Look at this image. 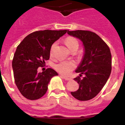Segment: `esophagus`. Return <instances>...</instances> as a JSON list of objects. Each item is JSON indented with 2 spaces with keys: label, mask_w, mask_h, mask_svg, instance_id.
<instances>
[{
  "label": "esophagus",
  "mask_w": 125,
  "mask_h": 125,
  "mask_svg": "<svg viewBox=\"0 0 125 125\" xmlns=\"http://www.w3.org/2000/svg\"><path fill=\"white\" fill-rule=\"evenodd\" d=\"M60 76L61 77H62L64 79L66 80V81H71V80H72L71 77H69L64 76V75H60Z\"/></svg>",
  "instance_id": "obj_1"
}]
</instances>
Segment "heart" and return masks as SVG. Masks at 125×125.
<instances>
[{
    "label": "heart",
    "instance_id": "b5f03b06",
    "mask_svg": "<svg viewBox=\"0 0 125 125\" xmlns=\"http://www.w3.org/2000/svg\"><path fill=\"white\" fill-rule=\"evenodd\" d=\"M66 44L69 49L71 50L74 46H78L79 43L77 40L74 38L69 37L66 40ZM56 43H54L51 48L50 52L52 54L53 49L54 48ZM75 64L73 61H63L59 62V63L54 65V69L59 73L64 75H68L71 73V72L73 70L75 67Z\"/></svg>",
    "mask_w": 125,
    "mask_h": 125
}]
</instances>
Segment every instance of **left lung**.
Returning <instances> with one entry per match:
<instances>
[{
    "label": "left lung",
    "mask_w": 125,
    "mask_h": 125,
    "mask_svg": "<svg viewBox=\"0 0 125 125\" xmlns=\"http://www.w3.org/2000/svg\"><path fill=\"white\" fill-rule=\"evenodd\" d=\"M67 34L78 38L83 46V57L75 73L80 77L74 79L79 83L78 90L71 92L72 95L81 101L94 98L108 81L112 71V55L107 44L94 32L85 30H67Z\"/></svg>",
    "instance_id": "1"
}]
</instances>
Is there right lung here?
Masks as SVG:
<instances>
[{
	"label": "right lung",
	"instance_id": "1",
	"mask_svg": "<svg viewBox=\"0 0 125 125\" xmlns=\"http://www.w3.org/2000/svg\"><path fill=\"white\" fill-rule=\"evenodd\" d=\"M67 30L37 31L27 36L17 46L12 61L15 82L23 97L37 100L43 97L57 72L51 68L38 73V68L50 59L52 44Z\"/></svg>",
	"mask_w": 125,
	"mask_h": 125
}]
</instances>
